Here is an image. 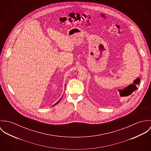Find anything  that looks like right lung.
I'll use <instances>...</instances> for the list:
<instances>
[{
    "label": "right lung",
    "instance_id": "right-lung-1",
    "mask_svg": "<svg viewBox=\"0 0 151 151\" xmlns=\"http://www.w3.org/2000/svg\"><path fill=\"white\" fill-rule=\"evenodd\" d=\"M60 101V100H59V101H58V102H57V103H56V104H55V105H56V104H58V103H59V101Z\"/></svg>",
    "mask_w": 151,
    "mask_h": 151
}]
</instances>
